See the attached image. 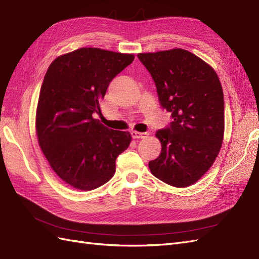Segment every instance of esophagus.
Segmentation results:
<instances>
[{"label":"esophagus","mask_w":259,"mask_h":259,"mask_svg":"<svg viewBox=\"0 0 259 259\" xmlns=\"http://www.w3.org/2000/svg\"><path fill=\"white\" fill-rule=\"evenodd\" d=\"M131 136L134 139H144L149 136L147 132H139V131H132Z\"/></svg>","instance_id":"34e87169"}]
</instances>
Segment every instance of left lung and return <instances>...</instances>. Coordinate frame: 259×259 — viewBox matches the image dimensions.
I'll list each match as a JSON object with an SVG mask.
<instances>
[{"mask_svg": "<svg viewBox=\"0 0 259 259\" xmlns=\"http://www.w3.org/2000/svg\"><path fill=\"white\" fill-rule=\"evenodd\" d=\"M153 77L158 99L174 121L158 130L161 154L149 163L165 184L188 187L207 173L224 136V98L214 69L181 48L139 54Z\"/></svg>", "mask_w": 259, "mask_h": 259, "instance_id": "left-lung-1", "label": "left lung"}]
</instances>
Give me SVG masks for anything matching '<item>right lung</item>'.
Returning <instances> with one entry per match:
<instances>
[{"label":"right lung","mask_w":259,"mask_h":259,"mask_svg":"<svg viewBox=\"0 0 259 259\" xmlns=\"http://www.w3.org/2000/svg\"><path fill=\"white\" fill-rule=\"evenodd\" d=\"M132 54L79 48L51 62L36 111L38 144L59 178L79 190L106 184L116 158L132 140L129 131L107 127L93 117L111 79L134 61Z\"/></svg>","instance_id":"add662e5"}]
</instances>
